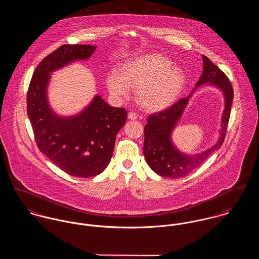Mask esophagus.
<instances>
[{"mask_svg":"<svg viewBox=\"0 0 259 259\" xmlns=\"http://www.w3.org/2000/svg\"><path fill=\"white\" fill-rule=\"evenodd\" d=\"M127 117L130 118V119H133V120H136V119H138V114L136 113V112H134V111H131V112H128V114H127Z\"/></svg>","mask_w":259,"mask_h":259,"instance_id":"esophagus-1","label":"esophagus"}]
</instances>
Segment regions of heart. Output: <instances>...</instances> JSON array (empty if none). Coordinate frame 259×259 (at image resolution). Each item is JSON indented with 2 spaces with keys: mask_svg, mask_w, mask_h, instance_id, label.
Wrapping results in <instances>:
<instances>
[{
  "mask_svg": "<svg viewBox=\"0 0 259 259\" xmlns=\"http://www.w3.org/2000/svg\"><path fill=\"white\" fill-rule=\"evenodd\" d=\"M171 64L170 59L160 54L130 60L121 65L119 74L109 75L108 88L117 97H126L130 88L138 89L137 100L144 110H165L177 101L185 85L184 71Z\"/></svg>",
  "mask_w": 259,
  "mask_h": 259,
  "instance_id": "1",
  "label": "heart"
}]
</instances>
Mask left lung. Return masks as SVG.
Masks as SVG:
<instances>
[{"instance_id": "8db88e82", "label": "left lung", "mask_w": 259, "mask_h": 259, "mask_svg": "<svg viewBox=\"0 0 259 259\" xmlns=\"http://www.w3.org/2000/svg\"><path fill=\"white\" fill-rule=\"evenodd\" d=\"M202 61L203 72L195 88L203 83L217 85L222 90L225 98L219 141L212 148L194 156L182 153L172 145L170 135L180 120L190 96L181 99L166 110L150 114L145 126L144 154L149 167L160 177L168 179L184 178L201 165L212 152L221 148L224 142L233 100V89L226 74L219 67L205 56H202Z\"/></svg>"}]
</instances>
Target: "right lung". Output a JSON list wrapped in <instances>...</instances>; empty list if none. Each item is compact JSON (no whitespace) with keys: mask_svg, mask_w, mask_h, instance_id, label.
<instances>
[{"mask_svg":"<svg viewBox=\"0 0 259 259\" xmlns=\"http://www.w3.org/2000/svg\"><path fill=\"white\" fill-rule=\"evenodd\" d=\"M96 49L91 45L61 46L38 64L27 95L37 148L62 170L77 178H92L106 169L127 112L97 96L79 114L61 117L49 106L47 85L52 72L75 60L89 59Z\"/></svg>","mask_w":259,"mask_h":259,"instance_id":"add662e5","label":"right lung"}]
</instances>
